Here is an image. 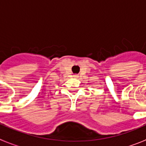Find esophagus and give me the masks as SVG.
Segmentation results:
<instances>
[{
  "mask_svg": "<svg viewBox=\"0 0 146 146\" xmlns=\"http://www.w3.org/2000/svg\"><path fill=\"white\" fill-rule=\"evenodd\" d=\"M74 76H77V75H74Z\"/></svg>",
  "mask_w": 146,
  "mask_h": 146,
  "instance_id": "obj_1",
  "label": "esophagus"
}]
</instances>
